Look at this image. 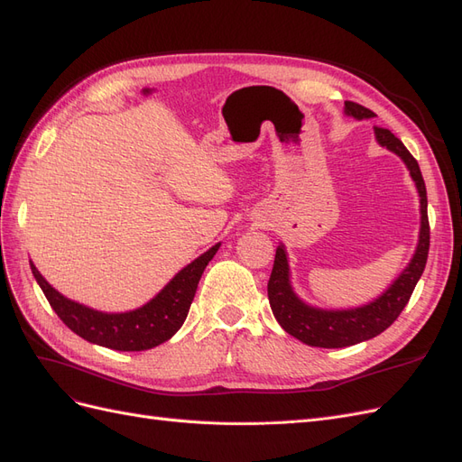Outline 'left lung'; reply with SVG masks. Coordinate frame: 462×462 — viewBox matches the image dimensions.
<instances>
[{"instance_id": "8db88e82", "label": "left lung", "mask_w": 462, "mask_h": 462, "mask_svg": "<svg viewBox=\"0 0 462 462\" xmlns=\"http://www.w3.org/2000/svg\"><path fill=\"white\" fill-rule=\"evenodd\" d=\"M343 111L346 117H355L356 121L375 117L374 111L355 102H345ZM374 136L377 144L393 152L395 156L402 160L414 180L418 197H420V233H418V245L407 268L372 302L355 306V309H319V306H312L302 300L295 289H292L287 250L283 243H279L268 283L272 312L279 321V326L289 335L310 346L343 348L368 341L385 331L397 319L404 306H407L418 279H420L426 268L430 250V226L426 185L420 167L411 156V152L404 148V144L391 131L374 127Z\"/></svg>"}]
</instances>
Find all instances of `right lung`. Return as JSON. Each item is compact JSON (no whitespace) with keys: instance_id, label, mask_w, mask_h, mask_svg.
Wrapping results in <instances>:
<instances>
[{"instance_id":"right-lung-1","label":"right lung","mask_w":462,"mask_h":462,"mask_svg":"<svg viewBox=\"0 0 462 462\" xmlns=\"http://www.w3.org/2000/svg\"><path fill=\"white\" fill-rule=\"evenodd\" d=\"M219 246L221 243L194 258L170 279V283L156 297L127 312H102L67 299L46 282V277L38 272L32 260L31 270L55 314L79 337L94 345L114 348V351H148V348L170 341L185 324L200 277Z\"/></svg>"}]
</instances>
